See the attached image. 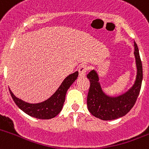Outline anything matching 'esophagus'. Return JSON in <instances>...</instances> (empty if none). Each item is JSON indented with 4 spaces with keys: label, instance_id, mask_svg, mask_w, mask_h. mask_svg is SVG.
<instances>
[{
    "label": "esophagus",
    "instance_id": "34e87169",
    "mask_svg": "<svg viewBox=\"0 0 149 149\" xmlns=\"http://www.w3.org/2000/svg\"><path fill=\"white\" fill-rule=\"evenodd\" d=\"M88 67L85 65H81L79 67V76L80 77H84L86 76V73L88 70Z\"/></svg>",
    "mask_w": 149,
    "mask_h": 149
}]
</instances>
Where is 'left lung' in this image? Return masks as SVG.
<instances>
[{"mask_svg":"<svg viewBox=\"0 0 149 149\" xmlns=\"http://www.w3.org/2000/svg\"><path fill=\"white\" fill-rule=\"evenodd\" d=\"M134 47L137 67L136 79L133 86L123 95L117 97H110L105 95L99 82L97 73L95 70H91L86 76L90 81L86 102L87 108L95 117L105 121L116 119L126 115L135 105L142 84L143 66L135 41Z\"/></svg>","mask_w":149,"mask_h":149,"instance_id":"1","label":"left lung"}]
</instances>
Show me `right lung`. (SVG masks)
Wrapping results in <instances>:
<instances>
[{"label": "right lung", "mask_w": 149, "mask_h": 149, "mask_svg": "<svg viewBox=\"0 0 149 149\" xmlns=\"http://www.w3.org/2000/svg\"><path fill=\"white\" fill-rule=\"evenodd\" d=\"M79 76V72L70 74L62 82L57 90L49 99L39 103H29L17 97L9 89L10 94L16 105L24 113L39 119H49L55 117L63 108L66 92Z\"/></svg>", "instance_id": "right-lung-1"}]
</instances>
